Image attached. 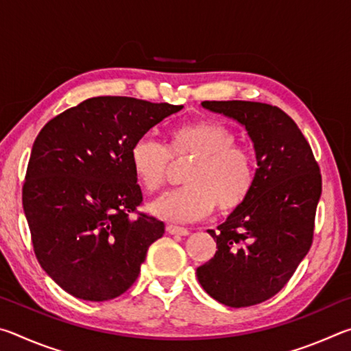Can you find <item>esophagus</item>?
Segmentation results:
<instances>
[{"instance_id": "obj_1", "label": "esophagus", "mask_w": 351, "mask_h": 351, "mask_svg": "<svg viewBox=\"0 0 351 351\" xmlns=\"http://www.w3.org/2000/svg\"><path fill=\"white\" fill-rule=\"evenodd\" d=\"M167 232L169 234H171V235H182V237H186V235H189V229H186V228H180V226H173V224H169L167 228Z\"/></svg>"}]
</instances>
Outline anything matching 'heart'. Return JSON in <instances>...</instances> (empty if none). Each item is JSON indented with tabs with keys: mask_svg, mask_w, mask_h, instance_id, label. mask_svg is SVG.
I'll use <instances>...</instances> for the list:
<instances>
[{
	"mask_svg": "<svg viewBox=\"0 0 351 351\" xmlns=\"http://www.w3.org/2000/svg\"><path fill=\"white\" fill-rule=\"evenodd\" d=\"M235 142L232 130L212 121L170 130L167 147L152 138L136 141L130 162L147 192L164 186L171 158L193 159L182 176L187 186L153 201V215L165 221L189 223L209 215L213 207L228 213L245 203L255 184V161L249 148Z\"/></svg>",
	"mask_w": 351,
	"mask_h": 351,
	"instance_id": "obj_1",
	"label": "heart"
}]
</instances>
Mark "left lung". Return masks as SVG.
<instances>
[{
	"instance_id": "1",
	"label": "left lung",
	"mask_w": 351,
	"mask_h": 351,
	"mask_svg": "<svg viewBox=\"0 0 351 351\" xmlns=\"http://www.w3.org/2000/svg\"><path fill=\"white\" fill-rule=\"evenodd\" d=\"M203 108L246 128L257 159L245 203L218 230L215 255L197 268L198 282L219 304L243 308L280 291L313 243L322 178L299 127L277 106L246 100H206Z\"/></svg>"
}]
</instances>
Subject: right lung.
<instances>
[{
  "mask_svg": "<svg viewBox=\"0 0 351 351\" xmlns=\"http://www.w3.org/2000/svg\"><path fill=\"white\" fill-rule=\"evenodd\" d=\"M182 105L93 97L51 119L35 139L23 209L41 268L77 299L104 302L132 287L164 223L139 213L130 152Z\"/></svg>",
  "mask_w": 351,
  "mask_h": 351,
  "instance_id": "right-lung-1",
  "label": "right lung"
}]
</instances>
